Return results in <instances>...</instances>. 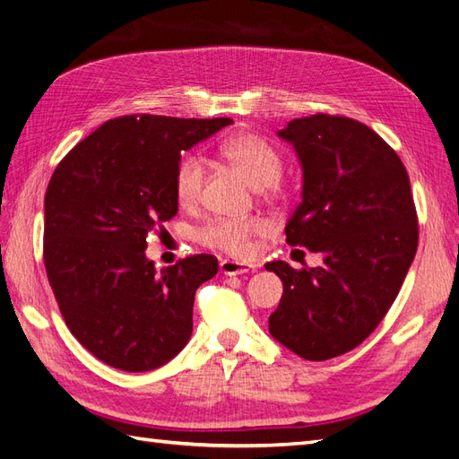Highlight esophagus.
Instances as JSON below:
<instances>
[{
  "label": "esophagus",
  "instance_id": "esophagus-1",
  "mask_svg": "<svg viewBox=\"0 0 459 459\" xmlns=\"http://www.w3.org/2000/svg\"><path fill=\"white\" fill-rule=\"evenodd\" d=\"M253 268H255L253 264H245V262L230 260V258L220 262V270H221V273H226V275H243L247 272H251Z\"/></svg>",
  "mask_w": 459,
  "mask_h": 459
}]
</instances>
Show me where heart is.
Here are the masks:
<instances>
[{
    "label": "heart",
    "instance_id": "b5f03b06",
    "mask_svg": "<svg viewBox=\"0 0 459 459\" xmlns=\"http://www.w3.org/2000/svg\"><path fill=\"white\" fill-rule=\"evenodd\" d=\"M220 155L235 166L248 184L260 191H275L277 179L283 174V155L266 137L253 132H241L221 142ZM206 178L204 160L189 152L179 159L174 170V193L179 206L191 208L201 199ZM268 231V221L260 218H212L199 230L197 238L212 251L233 258H247L253 253V239Z\"/></svg>",
    "mask_w": 459,
    "mask_h": 459
}]
</instances>
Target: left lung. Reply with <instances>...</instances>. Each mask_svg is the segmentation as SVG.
I'll use <instances>...</instances> for the list:
<instances>
[{
    "label": "left lung",
    "mask_w": 459,
    "mask_h": 459,
    "mask_svg": "<svg viewBox=\"0 0 459 459\" xmlns=\"http://www.w3.org/2000/svg\"><path fill=\"white\" fill-rule=\"evenodd\" d=\"M277 135L295 147L304 176L287 243L322 253L324 264H266L283 281L270 333L324 362L364 342L393 307L418 251V214L406 166L366 124L319 113Z\"/></svg>",
    "instance_id": "left-lung-1"
}]
</instances>
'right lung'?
<instances>
[{
	"mask_svg": "<svg viewBox=\"0 0 459 459\" xmlns=\"http://www.w3.org/2000/svg\"><path fill=\"white\" fill-rule=\"evenodd\" d=\"M231 122L113 118L55 169L44 203L48 280L68 329L107 366L157 369L187 344L195 290L218 260L195 255L159 272L145 256L147 235L178 212L182 152Z\"/></svg>",
	"mask_w": 459,
	"mask_h": 459,
	"instance_id": "1",
	"label": "right lung"
}]
</instances>
